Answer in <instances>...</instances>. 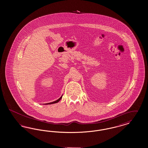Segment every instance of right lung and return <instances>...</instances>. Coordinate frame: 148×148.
<instances>
[{"label":"right lung","instance_id":"1","mask_svg":"<svg viewBox=\"0 0 148 148\" xmlns=\"http://www.w3.org/2000/svg\"><path fill=\"white\" fill-rule=\"evenodd\" d=\"M63 96V95H62ZM62 96L59 99H58V100H56V101H53V102H51V103H46V104H45V105H48V104H55V103H58V102H59L60 100H61V99L62 98Z\"/></svg>","mask_w":148,"mask_h":148}]
</instances>
